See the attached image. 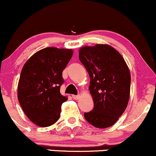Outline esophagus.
I'll list each match as a JSON object with an SVG mask.
<instances>
[{
  "instance_id": "obj_1",
  "label": "esophagus",
  "mask_w": 156,
  "mask_h": 156,
  "mask_svg": "<svg viewBox=\"0 0 156 156\" xmlns=\"http://www.w3.org/2000/svg\"><path fill=\"white\" fill-rule=\"evenodd\" d=\"M73 98L74 99L78 100V99H79L80 98H81V96H75V95H73Z\"/></svg>"
}]
</instances>
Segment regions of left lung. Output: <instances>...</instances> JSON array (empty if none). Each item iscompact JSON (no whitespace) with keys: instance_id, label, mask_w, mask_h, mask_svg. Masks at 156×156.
<instances>
[{"instance_id":"1","label":"left lung","mask_w":156,"mask_h":156,"mask_svg":"<svg viewBox=\"0 0 156 156\" xmlns=\"http://www.w3.org/2000/svg\"><path fill=\"white\" fill-rule=\"evenodd\" d=\"M79 60L90 78V93L94 108L84 113L89 123L99 129L112 126L123 114L130 97L131 74L122 55L107 44L83 46Z\"/></svg>"}]
</instances>
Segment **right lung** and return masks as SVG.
Returning a JSON list of instances; mask_svg holds the SVG:
<instances>
[{"label": "right lung", "mask_w": 156, "mask_h": 156, "mask_svg": "<svg viewBox=\"0 0 156 156\" xmlns=\"http://www.w3.org/2000/svg\"><path fill=\"white\" fill-rule=\"evenodd\" d=\"M73 49L48 47L27 60L18 83V99L27 118L39 127H48L60 118L61 105L68 99L61 95L62 73L71 60Z\"/></svg>", "instance_id": "1"}]
</instances>
